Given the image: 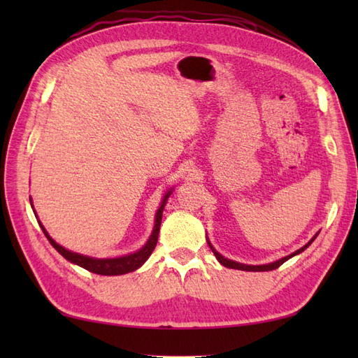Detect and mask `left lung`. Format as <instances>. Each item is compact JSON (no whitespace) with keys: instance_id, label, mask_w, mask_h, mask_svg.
<instances>
[{"instance_id":"1","label":"left lung","mask_w":358,"mask_h":358,"mask_svg":"<svg viewBox=\"0 0 358 358\" xmlns=\"http://www.w3.org/2000/svg\"><path fill=\"white\" fill-rule=\"evenodd\" d=\"M317 235H318V232L314 235L313 238H310L305 246L303 248H300L299 250H295V252H292V254H289V255H286V257H283V258H280V260H277V262H272V263H268V264H243V263H238V262H234V260H229V258H224L222 254L220 252H217L215 250V248L210 245V241H209V238H206L208 240V245H209V248H210V250L212 252H214V255L217 257V260L220 262V264H223V266H226V268H231V269H238V271H252V272H263V271H273V269H277L278 266H281L285 262H287L289 258H292V257H295V255H299V254H301L303 250H305L306 248H309V245L310 243H313L315 238H317Z\"/></svg>"}]
</instances>
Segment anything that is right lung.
<instances>
[{
    "mask_svg": "<svg viewBox=\"0 0 358 358\" xmlns=\"http://www.w3.org/2000/svg\"><path fill=\"white\" fill-rule=\"evenodd\" d=\"M173 189H169L163 196L162 204H159V208L155 214V224H154V229H152V234L149 240L146 241V245L143 248H140L138 250H135L134 254H127V255H121V257H113V258H96V257H89V255H83L78 252H72V250L63 248L62 245H58V243L53 240L50 235L45 231V227L43 226V223L38 220V224L43 229L44 235L48 237L50 245L55 248L59 254H62L67 262H71L77 266H81V268L87 269L89 272H94L98 273V275H123V273L127 272H132L136 271L138 268L146 263L148 258L150 257V254L154 252V249L157 246V241H158V232H159V224H162V218H163V209L167 203V199H169L171 194H172ZM30 204H32V199H30ZM32 209H34V204H32ZM34 214L36 217V212L34 209ZM38 218V217H36Z\"/></svg>",
    "mask_w": 358,
    "mask_h": 358,
    "instance_id": "right-lung-1",
    "label": "right lung"
}]
</instances>
